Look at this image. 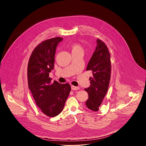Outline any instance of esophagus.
<instances>
[{"mask_svg": "<svg viewBox=\"0 0 146 146\" xmlns=\"http://www.w3.org/2000/svg\"><path fill=\"white\" fill-rule=\"evenodd\" d=\"M79 89H80V88L79 86H75L73 85L71 86V89L72 90H79Z\"/></svg>", "mask_w": 146, "mask_h": 146, "instance_id": "obj_1", "label": "esophagus"}]
</instances>
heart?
<instances>
[{"label": "heart", "instance_id": "1", "mask_svg": "<svg viewBox=\"0 0 146 146\" xmlns=\"http://www.w3.org/2000/svg\"><path fill=\"white\" fill-rule=\"evenodd\" d=\"M71 49H72V52L78 50H82L81 46L78 44H73L71 45Z\"/></svg>", "mask_w": 146, "mask_h": 146}]
</instances>
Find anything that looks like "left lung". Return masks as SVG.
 Wrapping results in <instances>:
<instances>
[{
	"instance_id": "left-lung-1",
	"label": "left lung",
	"mask_w": 146,
	"mask_h": 146,
	"mask_svg": "<svg viewBox=\"0 0 146 146\" xmlns=\"http://www.w3.org/2000/svg\"><path fill=\"white\" fill-rule=\"evenodd\" d=\"M110 54L104 42L97 39V46L89 62L86 70H91L93 77L90 78V85L85 89L89 98L85 102L86 107L93 111L99 110L106 96L111 79Z\"/></svg>"
}]
</instances>
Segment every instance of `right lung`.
<instances>
[{"instance_id":"right-lung-1","label":"right lung","mask_w":146,"mask_h":146,"mask_svg":"<svg viewBox=\"0 0 146 146\" xmlns=\"http://www.w3.org/2000/svg\"><path fill=\"white\" fill-rule=\"evenodd\" d=\"M62 38L48 39L33 50L27 67L29 89L36 104L49 117H54L63 110L71 91L69 84L56 81L51 83L49 73L54 68L56 48Z\"/></svg>"}]
</instances>
